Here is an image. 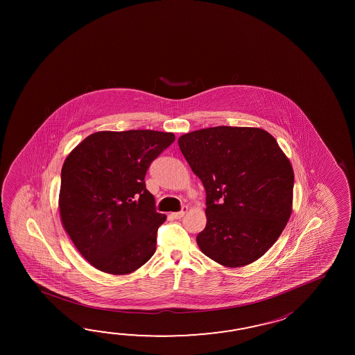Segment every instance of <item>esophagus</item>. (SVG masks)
<instances>
[{
    "label": "esophagus",
    "mask_w": 355,
    "mask_h": 355,
    "mask_svg": "<svg viewBox=\"0 0 355 355\" xmlns=\"http://www.w3.org/2000/svg\"><path fill=\"white\" fill-rule=\"evenodd\" d=\"M188 211V207L187 205H184L182 208H181L180 211H175V213H171V217L175 219H181L184 216H185V213Z\"/></svg>",
    "instance_id": "34e87169"
}]
</instances>
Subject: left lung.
<instances>
[{"instance_id":"8db88e82","label":"left lung","mask_w":355,"mask_h":355,"mask_svg":"<svg viewBox=\"0 0 355 355\" xmlns=\"http://www.w3.org/2000/svg\"><path fill=\"white\" fill-rule=\"evenodd\" d=\"M178 144L207 194L199 249L228 268L263 257L287 225L293 200V168L275 138L264 129L220 125L187 133Z\"/></svg>"}]
</instances>
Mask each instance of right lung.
<instances>
[{
    "instance_id": "right-lung-1",
    "label": "right lung",
    "mask_w": 355,
    "mask_h": 355,
    "mask_svg": "<svg viewBox=\"0 0 355 355\" xmlns=\"http://www.w3.org/2000/svg\"><path fill=\"white\" fill-rule=\"evenodd\" d=\"M174 141L173 133L157 130H105L68 155L60 173V220L98 270L129 274L155 254L166 216L156 211L144 176Z\"/></svg>"
}]
</instances>
